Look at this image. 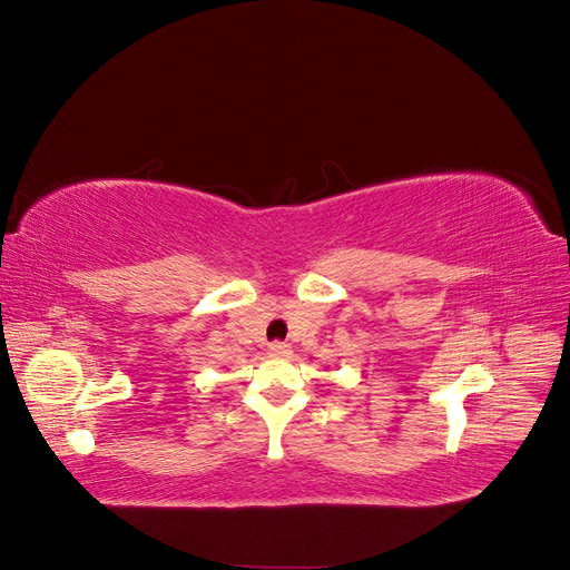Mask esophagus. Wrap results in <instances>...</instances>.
Listing matches in <instances>:
<instances>
[{
    "instance_id": "34e87169",
    "label": "esophagus",
    "mask_w": 570,
    "mask_h": 570,
    "mask_svg": "<svg viewBox=\"0 0 570 570\" xmlns=\"http://www.w3.org/2000/svg\"><path fill=\"white\" fill-rule=\"evenodd\" d=\"M292 354V350H289V344H285V342H271L268 344V356H273V358H287Z\"/></svg>"
}]
</instances>
